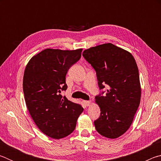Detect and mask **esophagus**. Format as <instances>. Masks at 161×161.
Masks as SVG:
<instances>
[{"label":"esophagus","instance_id":"34e87169","mask_svg":"<svg viewBox=\"0 0 161 161\" xmlns=\"http://www.w3.org/2000/svg\"><path fill=\"white\" fill-rule=\"evenodd\" d=\"M83 102H84V104H85L86 106H87V107L90 105V103H91L90 101H83Z\"/></svg>","mask_w":161,"mask_h":161}]
</instances>
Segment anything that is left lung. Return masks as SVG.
<instances>
[{"label": "left lung", "mask_w": 161, "mask_h": 161, "mask_svg": "<svg viewBox=\"0 0 161 161\" xmlns=\"http://www.w3.org/2000/svg\"><path fill=\"white\" fill-rule=\"evenodd\" d=\"M84 59L96 71L98 85L108 89L96 96L101 114L94 121L97 132L116 138L129 129L140 104L141 89L135 59L129 52L111 43L83 52Z\"/></svg>", "instance_id": "1"}]
</instances>
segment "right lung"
Wrapping results in <instances>:
<instances>
[{
	"label": "right lung",
	"instance_id": "right-lung-1",
	"mask_svg": "<svg viewBox=\"0 0 161 161\" xmlns=\"http://www.w3.org/2000/svg\"><path fill=\"white\" fill-rule=\"evenodd\" d=\"M81 51L45 49L25 67L23 86L26 106L37 126L50 138L59 139L72 133L84 110L61 94L67 88V71L81 58Z\"/></svg>",
	"mask_w": 161,
	"mask_h": 161
}]
</instances>
